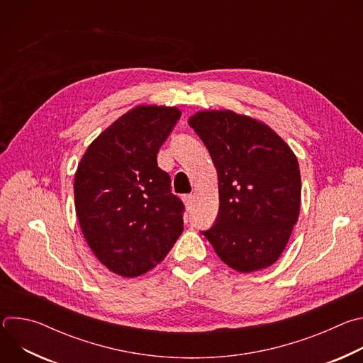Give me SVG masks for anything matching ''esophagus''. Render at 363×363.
<instances>
[{"mask_svg": "<svg viewBox=\"0 0 363 363\" xmlns=\"http://www.w3.org/2000/svg\"><path fill=\"white\" fill-rule=\"evenodd\" d=\"M194 201H195V196H194L192 194H189V195H185V196H184V203H185V206H186L188 210H189V208H192Z\"/></svg>", "mask_w": 363, "mask_h": 363, "instance_id": "obj_1", "label": "esophagus"}]
</instances>
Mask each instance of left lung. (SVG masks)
Masks as SVG:
<instances>
[{
	"label": "left lung",
	"mask_w": 363,
	"mask_h": 363,
	"mask_svg": "<svg viewBox=\"0 0 363 363\" xmlns=\"http://www.w3.org/2000/svg\"><path fill=\"white\" fill-rule=\"evenodd\" d=\"M218 175L217 223L201 234L238 273L274 264L298 220L301 178L290 146L266 123L233 111L188 119Z\"/></svg>",
	"instance_id": "obj_1"
}]
</instances>
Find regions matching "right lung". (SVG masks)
I'll use <instances>...</instances> for the list:
<instances>
[{"label": "right lung", "mask_w": 363, "mask_h": 363, "mask_svg": "<svg viewBox=\"0 0 363 363\" xmlns=\"http://www.w3.org/2000/svg\"><path fill=\"white\" fill-rule=\"evenodd\" d=\"M179 118L174 106L139 105L103 130L77 165L82 233L97 260L122 277L152 270L184 231V203L157 161Z\"/></svg>", "instance_id": "add662e5"}]
</instances>
